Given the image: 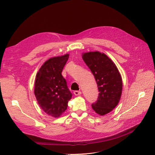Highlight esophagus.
<instances>
[{
  "mask_svg": "<svg viewBox=\"0 0 155 155\" xmlns=\"http://www.w3.org/2000/svg\"><path fill=\"white\" fill-rule=\"evenodd\" d=\"M74 95H76V96H78V95H81L82 94V93L80 91H74Z\"/></svg>",
  "mask_w": 155,
  "mask_h": 155,
  "instance_id": "obj_1",
  "label": "esophagus"
}]
</instances>
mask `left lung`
I'll return each instance as SVG.
<instances>
[{
	"label": "left lung",
	"instance_id": "obj_1",
	"mask_svg": "<svg viewBox=\"0 0 155 155\" xmlns=\"http://www.w3.org/2000/svg\"><path fill=\"white\" fill-rule=\"evenodd\" d=\"M82 58L93 72L99 91L98 100L92 108L97 114L104 116L113 110L120 100L121 75L114 62L103 52H84Z\"/></svg>",
	"mask_w": 155,
	"mask_h": 155
}]
</instances>
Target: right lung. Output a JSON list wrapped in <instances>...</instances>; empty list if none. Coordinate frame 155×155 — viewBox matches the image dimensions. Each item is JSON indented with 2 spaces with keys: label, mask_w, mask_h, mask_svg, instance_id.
<instances>
[{
  "label": "right lung",
  "mask_w": 155,
  "mask_h": 155,
  "mask_svg": "<svg viewBox=\"0 0 155 155\" xmlns=\"http://www.w3.org/2000/svg\"><path fill=\"white\" fill-rule=\"evenodd\" d=\"M69 54L49 58L36 75L34 93L38 104L48 116L58 118L67 109L72 93L62 71Z\"/></svg>",
  "instance_id": "add662e5"
}]
</instances>
